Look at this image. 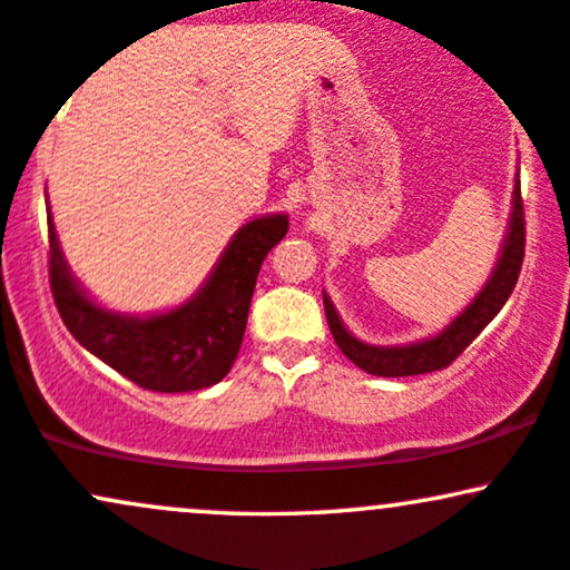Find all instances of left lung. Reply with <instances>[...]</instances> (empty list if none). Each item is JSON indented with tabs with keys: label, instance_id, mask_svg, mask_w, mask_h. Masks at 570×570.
Instances as JSON below:
<instances>
[{
	"label": "left lung",
	"instance_id": "8db88e82",
	"mask_svg": "<svg viewBox=\"0 0 570 570\" xmlns=\"http://www.w3.org/2000/svg\"><path fill=\"white\" fill-rule=\"evenodd\" d=\"M522 259H525V212H522L520 181H517L512 222H509V235L507 244H503L499 265H495L485 289L476 294L474 303L469 305L448 330L440 332L436 337L423 340V343L399 345V348H377V345L358 343V340L345 330L343 322L337 318L335 307L330 303V297L324 294V311L326 322H330L332 337H335L337 348L343 351L356 367L370 372V375L407 377L450 367V364L469 348V343L493 322L503 303H507L517 278H520Z\"/></svg>",
	"mask_w": 570,
	"mask_h": 570
}]
</instances>
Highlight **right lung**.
Returning <instances> with one entry per match:
<instances>
[{"mask_svg": "<svg viewBox=\"0 0 570 570\" xmlns=\"http://www.w3.org/2000/svg\"><path fill=\"white\" fill-rule=\"evenodd\" d=\"M286 230L284 214L248 222L187 305L163 316L134 318L104 311L85 297L69 276L48 219L50 292L75 340L130 383L160 394L208 389L230 372L238 356L257 273Z\"/></svg>", "mask_w": 570, "mask_h": 570, "instance_id": "add662e5", "label": "right lung"}]
</instances>
